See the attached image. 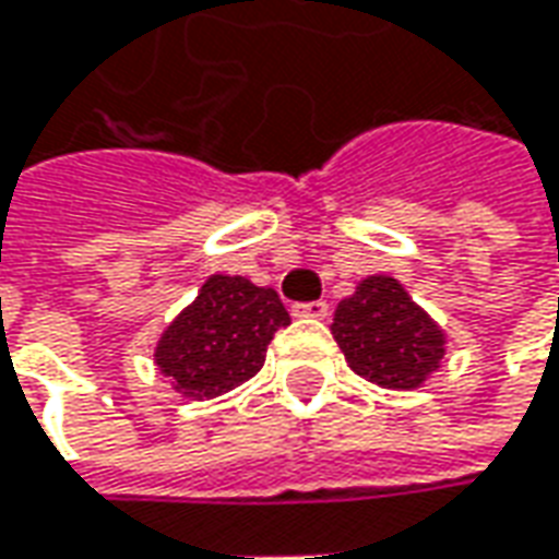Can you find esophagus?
Instances as JSON below:
<instances>
[{"label": "esophagus", "instance_id": "obj_1", "mask_svg": "<svg viewBox=\"0 0 559 559\" xmlns=\"http://www.w3.org/2000/svg\"><path fill=\"white\" fill-rule=\"evenodd\" d=\"M297 318H316V321H321V318H328V302L324 299H312V302H297L294 309H290Z\"/></svg>", "mask_w": 559, "mask_h": 559}]
</instances>
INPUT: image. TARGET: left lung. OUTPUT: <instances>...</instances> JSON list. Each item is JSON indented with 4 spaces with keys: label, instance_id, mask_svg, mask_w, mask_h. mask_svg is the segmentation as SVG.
Listing matches in <instances>:
<instances>
[{
    "label": "left lung",
    "instance_id": "obj_1",
    "mask_svg": "<svg viewBox=\"0 0 559 559\" xmlns=\"http://www.w3.org/2000/svg\"><path fill=\"white\" fill-rule=\"evenodd\" d=\"M331 334L346 365L380 390L412 393L442 368L449 337L393 275H365L337 302Z\"/></svg>",
    "mask_w": 559,
    "mask_h": 559
}]
</instances>
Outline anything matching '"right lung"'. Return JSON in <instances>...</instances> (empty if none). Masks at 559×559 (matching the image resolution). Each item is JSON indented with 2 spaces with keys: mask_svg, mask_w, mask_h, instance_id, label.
Returning <instances> with one entry per match:
<instances>
[{
  "mask_svg": "<svg viewBox=\"0 0 559 559\" xmlns=\"http://www.w3.org/2000/svg\"><path fill=\"white\" fill-rule=\"evenodd\" d=\"M287 324L290 316L272 287L210 275L157 337L154 365L185 399H216L260 371L275 331Z\"/></svg>",
  "mask_w": 559,
  "mask_h": 559,
  "instance_id": "add662e5",
  "label": "right lung"
}]
</instances>
